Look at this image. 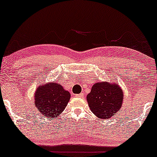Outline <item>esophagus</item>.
<instances>
[{
  "label": "esophagus",
  "instance_id": "1",
  "mask_svg": "<svg viewBox=\"0 0 157 157\" xmlns=\"http://www.w3.org/2000/svg\"><path fill=\"white\" fill-rule=\"evenodd\" d=\"M75 96L77 98H83V96H83V94H82L81 93V94H76Z\"/></svg>",
  "mask_w": 157,
  "mask_h": 157
}]
</instances>
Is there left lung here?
<instances>
[{
	"instance_id": "left-lung-1",
	"label": "left lung",
	"mask_w": 157,
	"mask_h": 157,
	"mask_svg": "<svg viewBox=\"0 0 157 157\" xmlns=\"http://www.w3.org/2000/svg\"><path fill=\"white\" fill-rule=\"evenodd\" d=\"M124 93L117 82H97L86 96L89 107L99 119H108L122 106Z\"/></svg>"
}]
</instances>
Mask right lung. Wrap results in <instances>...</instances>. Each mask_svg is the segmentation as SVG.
I'll return each instance as SVG.
<instances>
[{"instance_id": "1", "label": "right lung", "mask_w": 157, "mask_h": 157, "mask_svg": "<svg viewBox=\"0 0 157 157\" xmlns=\"http://www.w3.org/2000/svg\"><path fill=\"white\" fill-rule=\"evenodd\" d=\"M71 94L59 83L49 82L36 88L35 106L46 118H56L65 109Z\"/></svg>"}]
</instances>
